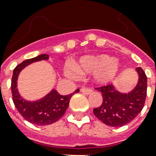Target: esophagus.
Listing matches in <instances>:
<instances>
[{
	"mask_svg": "<svg viewBox=\"0 0 156 156\" xmlns=\"http://www.w3.org/2000/svg\"><path fill=\"white\" fill-rule=\"evenodd\" d=\"M81 92L83 93L84 95H89V94H90V93L92 92V90H91L90 88L83 87L81 89Z\"/></svg>",
	"mask_w": 156,
	"mask_h": 156,
	"instance_id": "1",
	"label": "esophagus"
}]
</instances>
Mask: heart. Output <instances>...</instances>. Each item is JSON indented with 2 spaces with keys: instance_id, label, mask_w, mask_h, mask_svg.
<instances>
[{
  "instance_id": "1",
  "label": "heart",
  "mask_w": 156,
  "mask_h": 156,
  "mask_svg": "<svg viewBox=\"0 0 156 156\" xmlns=\"http://www.w3.org/2000/svg\"><path fill=\"white\" fill-rule=\"evenodd\" d=\"M121 68L119 61L114 57L100 54L96 56H83L78 63L66 69V73L72 78H78L83 74H93L94 80L99 84H106L111 82Z\"/></svg>"
}]
</instances>
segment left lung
I'll return each mask as SVG.
<instances>
[{
    "label": "left lung",
    "instance_id": "8db88e82",
    "mask_svg": "<svg viewBox=\"0 0 156 156\" xmlns=\"http://www.w3.org/2000/svg\"><path fill=\"white\" fill-rule=\"evenodd\" d=\"M138 81L128 93L120 92L112 84L95 88L102 93L103 103L93 109L95 116L104 124L121 127L132 121L143 108L147 96V78L141 67H137Z\"/></svg>",
    "mask_w": 156,
    "mask_h": 156
}]
</instances>
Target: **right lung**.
I'll return each instance as SVG.
<instances>
[{
    "label": "right lung",
    "mask_w": 156,
    "mask_h": 156,
    "mask_svg": "<svg viewBox=\"0 0 156 156\" xmlns=\"http://www.w3.org/2000/svg\"><path fill=\"white\" fill-rule=\"evenodd\" d=\"M48 58L49 56L48 54H41L23 61L13 69L11 80L12 96L16 108L23 118L36 126H47L58 121L66 112L72 95L79 91V89H77L70 95H61L52 89L44 97L35 101H28L21 96L17 88L19 73L28 65Z\"/></svg>",
    "instance_id": "1"
}]
</instances>
